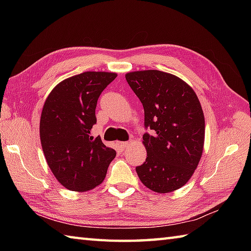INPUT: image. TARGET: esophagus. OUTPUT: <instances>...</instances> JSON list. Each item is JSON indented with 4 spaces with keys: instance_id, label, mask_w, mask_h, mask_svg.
Wrapping results in <instances>:
<instances>
[{
    "instance_id": "34e87169",
    "label": "esophagus",
    "mask_w": 251,
    "mask_h": 251,
    "mask_svg": "<svg viewBox=\"0 0 251 251\" xmlns=\"http://www.w3.org/2000/svg\"><path fill=\"white\" fill-rule=\"evenodd\" d=\"M129 146V142H119V147L121 148V149H125V148H127Z\"/></svg>"
}]
</instances>
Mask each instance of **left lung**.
Returning a JSON list of instances; mask_svg holds the SVG:
<instances>
[{
    "instance_id": "8db88e82",
    "label": "left lung",
    "mask_w": 251,
    "mask_h": 251,
    "mask_svg": "<svg viewBox=\"0 0 251 251\" xmlns=\"http://www.w3.org/2000/svg\"><path fill=\"white\" fill-rule=\"evenodd\" d=\"M126 81L145 109L142 143L147 159L136 167L141 182L156 193L183 186L199 165L205 141V117L189 84L167 72L143 70L127 73Z\"/></svg>"
}]
</instances>
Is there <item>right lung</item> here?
Masks as SVG:
<instances>
[{
	"label": "right lung",
	"mask_w": 251,
	"mask_h": 251,
	"mask_svg": "<svg viewBox=\"0 0 251 251\" xmlns=\"http://www.w3.org/2000/svg\"><path fill=\"white\" fill-rule=\"evenodd\" d=\"M116 76L113 72H83L56 85L45 100L40 121L42 149L51 173L68 190L96 188L116 155L100 136L90 135L97 123L99 96Z\"/></svg>",
	"instance_id": "1"
}]
</instances>
